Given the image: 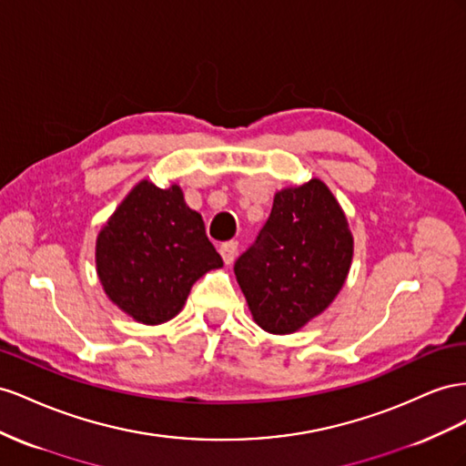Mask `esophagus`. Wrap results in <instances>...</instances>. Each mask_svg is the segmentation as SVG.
<instances>
[{"label": "esophagus", "instance_id": "esophagus-1", "mask_svg": "<svg viewBox=\"0 0 466 466\" xmlns=\"http://www.w3.org/2000/svg\"><path fill=\"white\" fill-rule=\"evenodd\" d=\"M236 254H238V242H224L220 246V256H222L224 263L230 265L236 258Z\"/></svg>", "mask_w": 466, "mask_h": 466}]
</instances>
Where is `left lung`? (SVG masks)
Instances as JSON below:
<instances>
[{"label": "left lung", "mask_w": 466, "mask_h": 466, "mask_svg": "<svg viewBox=\"0 0 466 466\" xmlns=\"http://www.w3.org/2000/svg\"><path fill=\"white\" fill-rule=\"evenodd\" d=\"M353 236L320 179L275 193L256 242L234 273L251 316L269 334H292L322 314L348 279Z\"/></svg>", "instance_id": "obj_1"}]
</instances>
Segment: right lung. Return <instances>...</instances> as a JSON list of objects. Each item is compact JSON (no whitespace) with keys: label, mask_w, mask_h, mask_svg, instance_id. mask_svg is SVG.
I'll return each mask as SVG.
<instances>
[{"label":"right lung","mask_w":466,"mask_h":466,"mask_svg":"<svg viewBox=\"0 0 466 466\" xmlns=\"http://www.w3.org/2000/svg\"><path fill=\"white\" fill-rule=\"evenodd\" d=\"M96 265L105 295L137 322L156 326L179 314L197 279L222 268V258L179 185L159 189L144 179L101 228Z\"/></svg>","instance_id":"1"}]
</instances>
